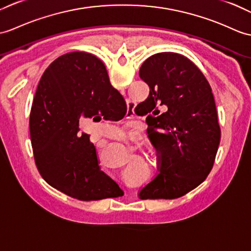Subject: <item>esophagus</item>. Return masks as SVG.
I'll return each mask as SVG.
<instances>
[{
  "mask_svg": "<svg viewBox=\"0 0 251 251\" xmlns=\"http://www.w3.org/2000/svg\"><path fill=\"white\" fill-rule=\"evenodd\" d=\"M133 108H135V107H132L131 104H130V106L128 104V110H127V115L128 116H131L132 113H135V112H133Z\"/></svg>",
  "mask_w": 251,
  "mask_h": 251,
  "instance_id": "esophagus-1",
  "label": "esophagus"
}]
</instances>
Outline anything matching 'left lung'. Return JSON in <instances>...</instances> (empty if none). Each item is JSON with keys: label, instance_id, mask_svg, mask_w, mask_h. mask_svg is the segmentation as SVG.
Segmentation results:
<instances>
[{"label": "left lung", "instance_id": "1", "mask_svg": "<svg viewBox=\"0 0 251 251\" xmlns=\"http://www.w3.org/2000/svg\"><path fill=\"white\" fill-rule=\"evenodd\" d=\"M139 75L150 86L141 106L160 168L138 196L176 199L207 177L216 157L220 128L211 85L194 63L174 52L150 56Z\"/></svg>", "mask_w": 251, "mask_h": 251}]
</instances>
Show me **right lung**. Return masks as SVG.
Masks as SVG:
<instances>
[{
	"instance_id": "right-lung-1",
	"label": "right lung",
	"mask_w": 251,
	"mask_h": 251,
	"mask_svg": "<svg viewBox=\"0 0 251 251\" xmlns=\"http://www.w3.org/2000/svg\"><path fill=\"white\" fill-rule=\"evenodd\" d=\"M127 106L109 81L103 63L85 52L57 57L40 79L30 113L35 164L52 187L81 201L123 196L100 170L90 136L79 131L80 118L119 121Z\"/></svg>"
}]
</instances>
